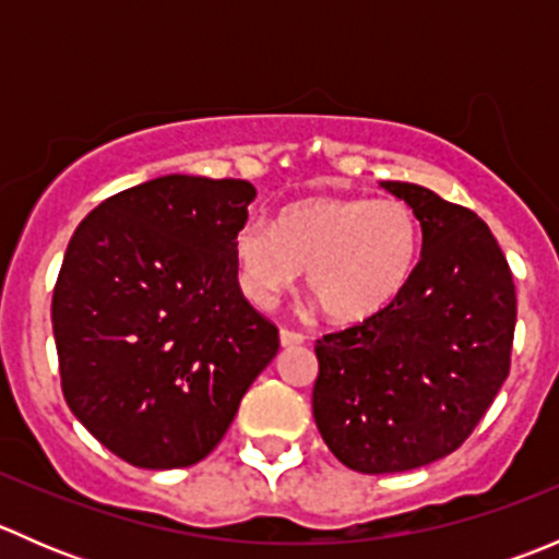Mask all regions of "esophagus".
Listing matches in <instances>:
<instances>
[{"instance_id": "obj_1", "label": "esophagus", "mask_w": 559, "mask_h": 559, "mask_svg": "<svg viewBox=\"0 0 559 559\" xmlns=\"http://www.w3.org/2000/svg\"><path fill=\"white\" fill-rule=\"evenodd\" d=\"M302 343H306V335H300V332H295V330H281V346L284 348H292V346H302Z\"/></svg>"}]
</instances>
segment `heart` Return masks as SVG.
Instances as JSON below:
<instances>
[{
  "label": "heart",
  "mask_w": 559,
  "mask_h": 559,
  "mask_svg": "<svg viewBox=\"0 0 559 559\" xmlns=\"http://www.w3.org/2000/svg\"><path fill=\"white\" fill-rule=\"evenodd\" d=\"M421 227L400 200H306L281 211L275 227L248 218L235 235L240 286L270 308L308 270V289L330 319H373L414 278Z\"/></svg>",
  "instance_id": "heart-1"
}]
</instances>
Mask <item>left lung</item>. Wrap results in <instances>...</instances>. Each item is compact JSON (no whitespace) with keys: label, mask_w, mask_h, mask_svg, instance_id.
<instances>
[{"label":"left lung","mask_w":559,"mask_h":559,"mask_svg":"<svg viewBox=\"0 0 559 559\" xmlns=\"http://www.w3.org/2000/svg\"><path fill=\"white\" fill-rule=\"evenodd\" d=\"M381 189L421 224L403 295L373 319L316 341L313 419L346 467L403 473L462 447L509 379L516 292L487 224L403 180Z\"/></svg>","instance_id":"1"}]
</instances>
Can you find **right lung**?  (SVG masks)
Returning a JSON list of instances; mask_svg holds the SVG:
<instances>
[{
  "label": "right lung",
  "mask_w": 559,
  "mask_h": 559,
  "mask_svg": "<svg viewBox=\"0 0 559 559\" xmlns=\"http://www.w3.org/2000/svg\"><path fill=\"white\" fill-rule=\"evenodd\" d=\"M253 197L248 180L162 175L107 197L67 246L50 306L61 392L129 465L211 454L278 352L235 264Z\"/></svg>",
  "instance_id": "right-lung-1"
}]
</instances>
